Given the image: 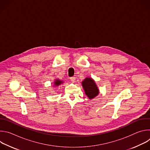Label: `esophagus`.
<instances>
[{
    "label": "esophagus",
    "mask_w": 150,
    "mask_h": 150,
    "mask_svg": "<svg viewBox=\"0 0 150 150\" xmlns=\"http://www.w3.org/2000/svg\"><path fill=\"white\" fill-rule=\"evenodd\" d=\"M70 79H71V81L72 82H74L75 81V77H71V78H70Z\"/></svg>",
    "instance_id": "34e87169"
}]
</instances>
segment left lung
I'll use <instances>...</instances> for the list:
<instances>
[{"mask_svg": "<svg viewBox=\"0 0 150 150\" xmlns=\"http://www.w3.org/2000/svg\"><path fill=\"white\" fill-rule=\"evenodd\" d=\"M82 86L85 94L91 100L97 96L99 94V90L95 81L91 77H87L82 81Z\"/></svg>", "mask_w": 150, "mask_h": 150, "instance_id": "left-lung-1", "label": "left lung"}]
</instances>
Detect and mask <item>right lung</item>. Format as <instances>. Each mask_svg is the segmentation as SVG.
Listing matches in <instances>:
<instances>
[{
  "label": "right lung",
  "instance_id": "1",
  "mask_svg": "<svg viewBox=\"0 0 150 150\" xmlns=\"http://www.w3.org/2000/svg\"><path fill=\"white\" fill-rule=\"evenodd\" d=\"M63 83V81L62 80H60L59 79H55L54 82H53V87H57L60 85V84Z\"/></svg>",
  "mask_w": 150,
  "mask_h": 150
}]
</instances>
